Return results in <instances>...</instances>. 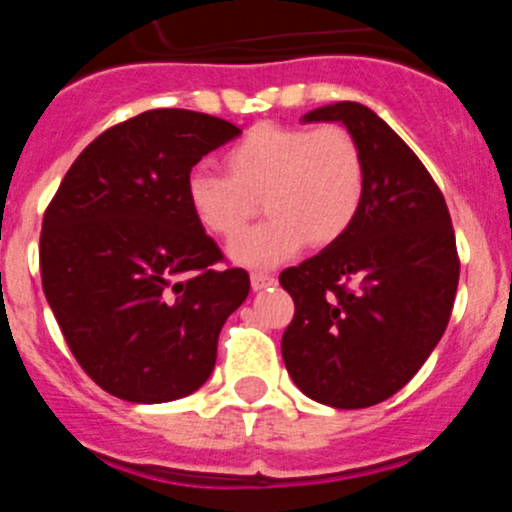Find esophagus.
<instances>
[{
    "label": "esophagus",
    "instance_id": "34e87169",
    "mask_svg": "<svg viewBox=\"0 0 512 512\" xmlns=\"http://www.w3.org/2000/svg\"><path fill=\"white\" fill-rule=\"evenodd\" d=\"M274 284H277L274 274H266V271H253L251 274V287L256 289V292H261V289L266 287H274Z\"/></svg>",
    "mask_w": 512,
    "mask_h": 512
}]
</instances>
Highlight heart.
<instances>
[{
	"instance_id": "1",
	"label": "heart",
	"mask_w": 512,
	"mask_h": 512,
	"mask_svg": "<svg viewBox=\"0 0 512 512\" xmlns=\"http://www.w3.org/2000/svg\"><path fill=\"white\" fill-rule=\"evenodd\" d=\"M225 174L197 166L184 194L205 233L233 238L253 212L269 217L230 243L235 264L269 269L292 259L307 243H336L361 210L364 158L341 125L295 128L264 122L248 130L223 156Z\"/></svg>"
}]
</instances>
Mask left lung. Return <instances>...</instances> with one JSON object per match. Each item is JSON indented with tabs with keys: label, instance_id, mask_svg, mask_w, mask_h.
Wrapping results in <instances>:
<instances>
[{
	"label": "left lung",
	"instance_id": "obj_1",
	"mask_svg": "<svg viewBox=\"0 0 512 512\" xmlns=\"http://www.w3.org/2000/svg\"><path fill=\"white\" fill-rule=\"evenodd\" d=\"M305 122H341L364 158L354 225L279 282L295 300L282 336L292 382L330 408H369L402 390L449 325L459 284L451 215L408 143L359 102Z\"/></svg>",
	"mask_w": 512,
	"mask_h": 512
}]
</instances>
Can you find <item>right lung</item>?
Returning a JSON list of instances; mask_svg holds the SVG:
<instances>
[{"instance_id":"right-lung-1","label":"right lung","mask_w":512,"mask_h":512,"mask_svg":"<svg viewBox=\"0 0 512 512\" xmlns=\"http://www.w3.org/2000/svg\"><path fill=\"white\" fill-rule=\"evenodd\" d=\"M238 135L205 112H140L79 153L45 210V300L81 369L120 400L200 390L248 297V271L217 266L184 194L192 166Z\"/></svg>"}]
</instances>
